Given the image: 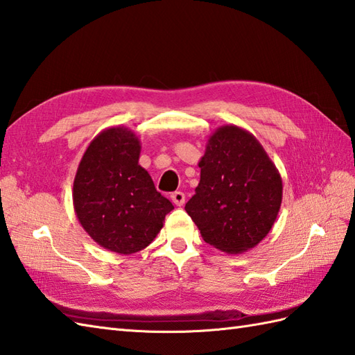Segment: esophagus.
Masks as SVG:
<instances>
[{
  "label": "esophagus",
  "mask_w": 355,
  "mask_h": 355,
  "mask_svg": "<svg viewBox=\"0 0 355 355\" xmlns=\"http://www.w3.org/2000/svg\"><path fill=\"white\" fill-rule=\"evenodd\" d=\"M171 200H172V202L175 206H183L184 205V200H186V197H184V193L183 192H173L172 195H171Z\"/></svg>",
  "instance_id": "obj_1"
}]
</instances>
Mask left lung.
Returning a JSON list of instances; mask_svg holds the SVG:
<instances>
[{"label": "left lung", "instance_id": "1", "mask_svg": "<svg viewBox=\"0 0 355 355\" xmlns=\"http://www.w3.org/2000/svg\"><path fill=\"white\" fill-rule=\"evenodd\" d=\"M200 183L186 212L202 239L229 254L268 235L282 202V178L252 132L224 125L210 135L198 162Z\"/></svg>", "mask_w": 355, "mask_h": 355}]
</instances>
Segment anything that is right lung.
I'll return each instance as SVG.
<instances>
[{"mask_svg": "<svg viewBox=\"0 0 355 355\" xmlns=\"http://www.w3.org/2000/svg\"><path fill=\"white\" fill-rule=\"evenodd\" d=\"M140 149L126 126L107 128L88 145L73 183L80 225L96 244L119 254L148 247L173 209L139 164Z\"/></svg>", "mask_w": 355, "mask_h": 355, "instance_id": "1", "label": "right lung"}]
</instances>
